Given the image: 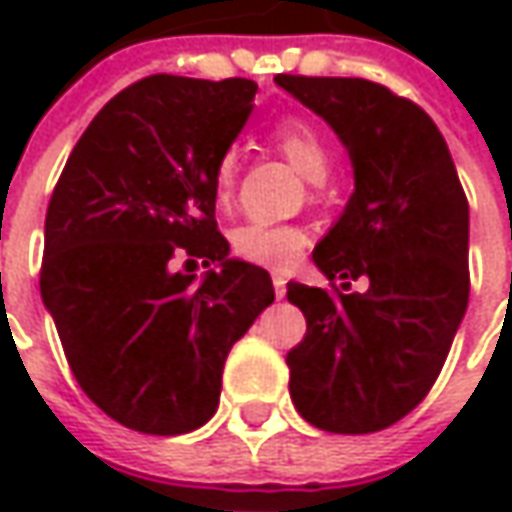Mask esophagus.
Returning <instances> with one entry per match:
<instances>
[{
    "label": "esophagus",
    "mask_w": 512,
    "mask_h": 512,
    "mask_svg": "<svg viewBox=\"0 0 512 512\" xmlns=\"http://www.w3.org/2000/svg\"><path fill=\"white\" fill-rule=\"evenodd\" d=\"M273 290H276V299H285V293H287L285 273H273Z\"/></svg>",
    "instance_id": "esophagus-1"
}]
</instances>
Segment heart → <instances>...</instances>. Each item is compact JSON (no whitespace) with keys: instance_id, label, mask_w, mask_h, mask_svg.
<instances>
[{"instance_id":"obj_1","label":"heart","mask_w":512,"mask_h":512,"mask_svg":"<svg viewBox=\"0 0 512 512\" xmlns=\"http://www.w3.org/2000/svg\"><path fill=\"white\" fill-rule=\"evenodd\" d=\"M273 142L296 165V170L310 182H325L330 173V148L325 136L313 128L310 122L290 119L273 128ZM236 170L239 159L236 150H225L216 159L213 168V190L219 202H225L236 185ZM233 253L253 265L287 270L299 262L302 250L307 245V236L302 227L296 225H270V222H245L233 230Z\"/></svg>"}]
</instances>
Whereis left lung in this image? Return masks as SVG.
<instances>
[{
    "instance_id": "8db88e82",
    "label": "left lung",
    "mask_w": 512,
    "mask_h": 512,
    "mask_svg": "<svg viewBox=\"0 0 512 512\" xmlns=\"http://www.w3.org/2000/svg\"><path fill=\"white\" fill-rule=\"evenodd\" d=\"M276 85L339 133L356 190L313 250L333 278L359 275L364 294L287 285L307 333L287 353L290 399L302 419L344 436L404 419L442 373L462 325L467 196L450 150L416 102L347 76H276Z\"/></svg>"
}]
</instances>
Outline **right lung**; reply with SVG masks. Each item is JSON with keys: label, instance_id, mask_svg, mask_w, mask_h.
<instances>
[{"label": "right lung", "instance_id": "right-lung-1", "mask_svg": "<svg viewBox=\"0 0 512 512\" xmlns=\"http://www.w3.org/2000/svg\"><path fill=\"white\" fill-rule=\"evenodd\" d=\"M256 90L250 79H139L96 113L53 187L42 302L85 396L130 430L202 427L230 347L273 302L265 267L227 259L213 190ZM179 255L220 270L199 283L172 270Z\"/></svg>", "mask_w": 512, "mask_h": 512}]
</instances>
